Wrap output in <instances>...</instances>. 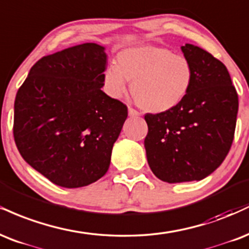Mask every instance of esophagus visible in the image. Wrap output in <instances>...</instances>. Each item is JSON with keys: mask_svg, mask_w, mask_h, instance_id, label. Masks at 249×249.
<instances>
[{"mask_svg": "<svg viewBox=\"0 0 249 249\" xmlns=\"http://www.w3.org/2000/svg\"><path fill=\"white\" fill-rule=\"evenodd\" d=\"M128 114H129V116H131V118H137V116L141 115L140 112H137L136 109H134V108H131V107L128 108Z\"/></svg>", "mask_w": 249, "mask_h": 249, "instance_id": "1", "label": "esophagus"}]
</instances>
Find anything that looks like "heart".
<instances>
[{
	"label": "heart",
	"mask_w": 249,
	"mask_h": 249,
	"mask_svg": "<svg viewBox=\"0 0 249 249\" xmlns=\"http://www.w3.org/2000/svg\"><path fill=\"white\" fill-rule=\"evenodd\" d=\"M195 78L191 61L171 50L141 45L122 50L104 72L106 92L120 98L131 81L134 100L145 112L164 113L176 108L189 94Z\"/></svg>",
	"instance_id": "obj_1"
}]
</instances>
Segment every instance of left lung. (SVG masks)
<instances>
[{
    "label": "left lung",
    "mask_w": 249,
    "mask_h": 249,
    "mask_svg": "<svg viewBox=\"0 0 249 249\" xmlns=\"http://www.w3.org/2000/svg\"><path fill=\"white\" fill-rule=\"evenodd\" d=\"M182 51L195 71L188 96L169 112L144 115L148 164L166 183L200 180L224 162L234 139L239 108L226 66L192 44Z\"/></svg>",
    "instance_id": "obj_1"
}]
</instances>
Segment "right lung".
<instances>
[{
    "mask_svg": "<svg viewBox=\"0 0 249 249\" xmlns=\"http://www.w3.org/2000/svg\"><path fill=\"white\" fill-rule=\"evenodd\" d=\"M106 63L104 46H71L40 58L17 90L16 147L55 185L86 186L109 168L128 108L101 90Z\"/></svg>",
    "mask_w": 249,
    "mask_h": 249,
    "instance_id": "add662e5",
    "label": "right lung"
}]
</instances>
